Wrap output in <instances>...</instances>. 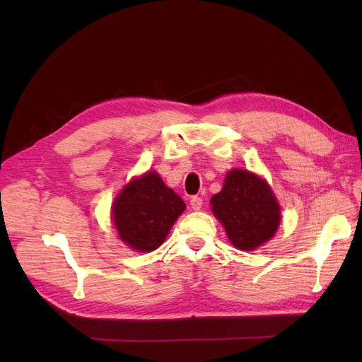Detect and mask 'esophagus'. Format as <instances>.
Masks as SVG:
<instances>
[{"instance_id": "esophagus-1", "label": "esophagus", "mask_w": 362, "mask_h": 362, "mask_svg": "<svg viewBox=\"0 0 362 362\" xmlns=\"http://www.w3.org/2000/svg\"><path fill=\"white\" fill-rule=\"evenodd\" d=\"M202 204H204L202 197H199V196H194V197L189 199V205H191V209H193V210H201Z\"/></svg>"}]
</instances>
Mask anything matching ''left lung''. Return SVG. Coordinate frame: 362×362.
<instances>
[{
    "label": "left lung",
    "instance_id": "obj_1",
    "mask_svg": "<svg viewBox=\"0 0 362 362\" xmlns=\"http://www.w3.org/2000/svg\"><path fill=\"white\" fill-rule=\"evenodd\" d=\"M210 202L228 240L241 250L257 249L271 240L280 226V206L271 188L249 171H230L224 187Z\"/></svg>",
    "mask_w": 362,
    "mask_h": 362
}]
</instances>
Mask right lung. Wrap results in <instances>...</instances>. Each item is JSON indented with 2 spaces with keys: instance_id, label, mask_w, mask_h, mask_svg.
<instances>
[{
  "instance_id": "right-lung-1",
  "label": "right lung",
  "mask_w": 362,
  "mask_h": 362,
  "mask_svg": "<svg viewBox=\"0 0 362 362\" xmlns=\"http://www.w3.org/2000/svg\"><path fill=\"white\" fill-rule=\"evenodd\" d=\"M183 210L185 202L165 185L157 173L130 182L112 206L119 238L138 252L160 247Z\"/></svg>"
}]
</instances>
